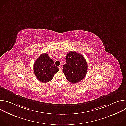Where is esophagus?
I'll use <instances>...</instances> for the list:
<instances>
[{
    "mask_svg": "<svg viewBox=\"0 0 126 126\" xmlns=\"http://www.w3.org/2000/svg\"><path fill=\"white\" fill-rule=\"evenodd\" d=\"M58 68H59V69L60 71H61V70H62V67H61V66H59V67H58Z\"/></svg>",
    "mask_w": 126,
    "mask_h": 126,
    "instance_id": "esophagus-1",
    "label": "esophagus"
}]
</instances>
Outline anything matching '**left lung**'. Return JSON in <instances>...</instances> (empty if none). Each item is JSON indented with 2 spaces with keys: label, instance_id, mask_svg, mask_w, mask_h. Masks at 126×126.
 <instances>
[{
  "label": "left lung",
  "instance_id": "obj_1",
  "mask_svg": "<svg viewBox=\"0 0 126 126\" xmlns=\"http://www.w3.org/2000/svg\"><path fill=\"white\" fill-rule=\"evenodd\" d=\"M66 60L63 72L67 80L73 84L82 80L88 69L87 63L83 56L75 51H70L67 54Z\"/></svg>",
  "mask_w": 126,
  "mask_h": 126
}]
</instances>
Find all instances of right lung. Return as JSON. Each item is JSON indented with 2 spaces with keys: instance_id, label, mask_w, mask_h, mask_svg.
Returning a JSON list of instances; mask_svg holds the SVG:
<instances>
[{
  "instance_id": "right-lung-1",
  "label": "right lung",
  "mask_w": 126,
  "mask_h": 126,
  "mask_svg": "<svg viewBox=\"0 0 126 126\" xmlns=\"http://www.w3.org/2000/svg\"><path fill=\"white\" fill-rule=\"evenodd\" d=\"M34 72L37 79L42 83L50 81L59 71L47 53H44L36 59L34 64Z\"/></svg>"
}]
</instances>
